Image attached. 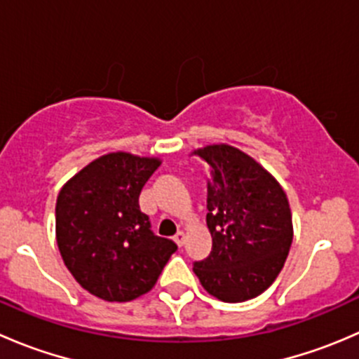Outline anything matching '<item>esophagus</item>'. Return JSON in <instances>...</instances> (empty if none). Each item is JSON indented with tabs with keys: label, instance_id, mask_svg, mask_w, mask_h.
Here are the masks:
<instances>
[{
	"label": "esophagus",
	"instance_id": "34e87169",
	"mask_svg": "<svg viewBox=\"0 0 359 359\" xmlns=\"http://www.w3.org/2000/svg\"><path fill=\"white\" fill-rule=\"evenodd\" d=\"M173 240H175V243L179 245V247H184V243H186V233H184V231H179V233L173 236Z\"/></svg>",
	"mask_w": 359,
	"mask_h": 359
}]
</instances>
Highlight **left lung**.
Masks as SVG:
<instances>
[{
  "mask_svg": "<svg viewBox=\"0 0 359 359\" xmlns=\"http://www.w3.org/2000/svg\"><path fill=\"white\" fill-rule=\"evenodd\" d=\"M194 154L208 170L206 226L213 245L193 271L210 295L245 302L267 290L285 266L293 240L287 194L236 147L213 144Z\"/></svg>",
  "mask_w": 359,
  "mask_h": 359,
  "instance_id": "1",
  "label": "left lung"
}]
</instances>
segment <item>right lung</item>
<instances>
[{"instance_id": "1", "label": "right lung", "mask_w": 359, "mask_h": 359, "mask_svg": "<svg viewBox=\"0 0 359 359\" xmlns=\"http://www.w3.org/2000/svg\"><path fill=\"white\" fill-rule=\"evenodd\" d=\"M158 158L111 153L97 158L60 189L57 245L85 290L107 302H128L156 285L177 245L151 231L140 212L144 184Z\"/></svg>"}]
</instances>
